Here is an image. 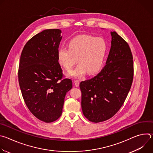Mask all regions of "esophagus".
Returning a JSON list of instances; mask_svg holds the SVG:
<instances>
[{
    "mask_svg": "<svg viewBox=\"0 0 153 153\" xmlns=\"http://www.w3.org/2000/svg\"><path fill=\"white\" fill-rule=\"evenodd\" d=\"M74 83H75V85L76 86H79V83H80V82L79 80H74Z\"/></svg>",
    "mask_w": 153,
    "mask_h": 153,
    "instance_id": "34e87169",
    "label": "esophagus"
}]
</instances>
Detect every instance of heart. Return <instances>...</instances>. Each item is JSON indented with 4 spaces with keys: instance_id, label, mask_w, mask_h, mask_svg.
Listing matches in <instances>:
<instances>
[{
    "instance_id": "obj_1",
    "label": "heart",
    "mask_w": 153,
    "mask_h": 153,
    "mask_svg": "<svg viewBox=\"0 0 153 153\" xmlns=\"http://www.w3.org/2000/svg\"><path fill=\"white\" fill-rule=\"evenodd\" d=\"M106 53V45L102 38L83 34L71 39L68 48H59L57 56L59 65L67 71L71 70L78 59L79 64L70 76L80 78L86 73H97L102 66Z\"/></svg>"
}]
</instances>
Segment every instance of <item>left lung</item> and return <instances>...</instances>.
Returning <instances> with one entry per match:
<instances>
[{
    "label": "left lung",
    "instance_id": "obj_1",
    "mask_svg": "<svg viewBox=\"0 0 153 153\" xmlns=\"http://www.w3.org/2000/svg\"><path fill=\"white\" fill-rule=\"evenodd\" d=\"M111 34V47L106 65L96 76L79 85L83 114L94 123L105 121L117 113L133 80V57L128 43L116 31Z\"/></svg>",
    "mask_w": 153,
    "mask_h": 153
}]
</instances>
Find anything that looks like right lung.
<instances>
[{"mask_svg": "<svg viewBox=\"0 0 153 153\" xmlns=\"http://www.w3.org/2000/svg\"><path fill=\"white\" fill-rule=\"evenodd\" d=\"M61 31L45 30L34 36L22 51L18 78L24 100L31 113L46 123L57 120L64 99L72 88L70 79H62L57 60Z\"/></svg>", "mask_w": 153, "mask_h": 153, "instance_id": "right-lung-1", "label": "right lung"}]
</instances>
